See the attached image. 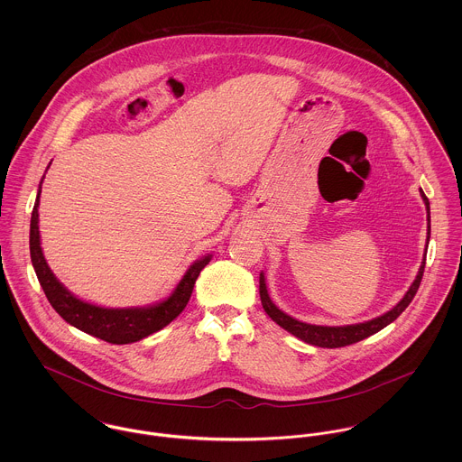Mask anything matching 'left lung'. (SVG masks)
<instances>
[{"label":"left lung","instance_id":"left-lung-1","mask_svg":"<svg viewBox=\"0 0 462 462\" xmlns=\"http://www.w3.org/2000/svg\"><path fill=\"white\" fill-rule=\"evenodd\" d=\"M421 199L425 202V208H427V222H429V229H427V245H429V238H430V206H429V199L423 194V190H420ZM423 270H425V258L420 264V270H418V275L416 279L412 281V284L409 286V290L405 291V295L402 297V300L396 304L393 310H390L388 313L374 319V320H368V322H363V324H354V326H339V328H329V326H313V324H306V322H300V320H295L293 317L282 313L272 300H270V295H268V290H266V282H264L263 272L260 273V297H262V304H263V310L266 311V315L277 324L281 326L282 329L291 332L293 336L300 337L302 341L310 343V345H315V346H324V348H337V346H346V345H352V343H357L375 332H379L381 329H384L386 326H390L392 322H395L396 319L400 317V313L411 304V300L414 299L418 288H420V282H421V277H423Z\"/></svg>","mask_w":462,"mask_h":462}]
</instances>
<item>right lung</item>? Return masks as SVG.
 <instances>
[{"instance_id": "1", "label": "right lung", "mask_w": 462, "mask_h": 462, "mask_svg": "<svg viewBox=\"0 0 462 462\" xmlns=\"http://www.w3.org/2000/svg\"><path fill=\"white\" fill-rule=\"evenodd\" d=\"M42 181L35 199V206L30 220V256L39 282L53 306V310L76 329L83 330L90 336L105 339L114 345H126L138 341L156 330L169 326L189 304L194 291L200 270L209 263L211 256H204L185 272L183 279L176 290L165 300L147 306V308H101L88 304L74 297L66 286L55 277L51 268L46 263V258L41 249V233H39V198H41Z\"/></svg>"}]
</instances>
